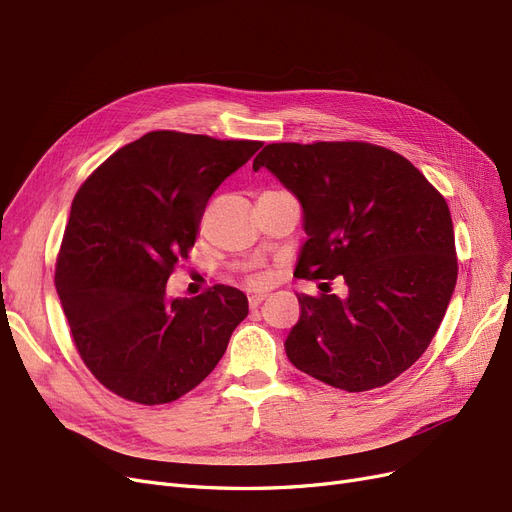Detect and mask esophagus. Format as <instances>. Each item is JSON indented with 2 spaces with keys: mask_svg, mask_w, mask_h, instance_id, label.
I'll use <instances>...</instances> for the list:
<instances>
[{
  "mask_svg": "<svg viewBox=\"0 0 512 512\" xmlns=\"http://www.w3.org/2000/svg\"><path fill=\"white\" fill-rule=\"evenodd\" d=\"M265 297H268V291H251V293H249V303H251V307H257Z\"/></svg>",
  "mask_w": 512,
  "mask_h": 512,
  "instance_id": "1",
  "label": "esophagus"
}]
</instances>
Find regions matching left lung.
<instances>
[{
	"label": "left lung",
	"mask_w": 512,
	"mask_h": 512,
	"mask_svg": "<svg viewBox=\"0 0 512 512\" xmlns=\"http://www.w3.org/2000/svg\"><path fill=\"white\" fill-rule=\"evenodd\" d=\"M272 171L303 207L295 276L349 293L297 295L284 343L301 372L349 393L408 370L446 316L458 261L446 198L408 159L366 142L268 144L253 169Z\"/></svg>",
	"instance_id": "left-lung-1"
}]
</instances>
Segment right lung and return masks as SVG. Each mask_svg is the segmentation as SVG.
<instances>
[{"label": "right lung", "mask_w": 512, "mask_h": 512, "mask_svg": "<svg viewBox=\"0 0 512 512\" xmlns=\"http://www.w3.org/2000/svg\"><path fill=\"white\" fill-rule=\"evenodd\" d=\"M261 148L150 131L83 182L56 259V291L75 347L96 379L129 402L159 406L203 383L247 318V295L217 284L169 299L211 194Z\"/></svg>", "instance_id": "add662e5"}]
</instances>
